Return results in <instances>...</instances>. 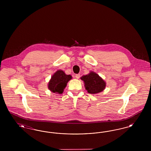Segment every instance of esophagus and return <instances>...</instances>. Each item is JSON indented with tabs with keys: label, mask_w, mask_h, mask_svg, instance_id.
<instances>
[{
	"label": "esophagus",
	"mask_w": 151,
	"mask_h": 151,
	"mask_svg": "<svg viewBox=\"0 0 151 151\" xmlns=\"http://www.w3.org/2000/svg\"><path fill=\"white\" fill-rule=\"evenodd\" d=\"M80 77V74H76V75H75V78H76V79H79Z\"/></svg>",
	"instance_id": "34e87169"
}]
</instances>
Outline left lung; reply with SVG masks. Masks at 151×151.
<instances>
[{"label":"left lung","mask_w":151,"mask_h":151,"mask_svg":"<svg viewBox=\"0 0 151 151\" xmlns=\"http://www.w3.org/2000/svg\"><path fill=\"white\" fill-rule=\"evenodd\" d=\"M85 84L86 89L89 93L96 94L102 92L105 88L106 83L99 75L91 72L81 78Z\"/></svg>","instance_id":"obj_1"}]
</instances>
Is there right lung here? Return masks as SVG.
I'll return each instance as SVG.
<instances>
[{
	"label": "right lung",
	"instance_id": "obj_1",
	"mask_svg": "<svg viewBox=\"0 0 151 151\" xmlns=\"http://www.w3.org/2000/svg\"><path fill=\"white\" fill-rule=\"evenodd\" d=\"M72 79L70 75H65L62 70H58L51 77L48 84V88L51 92L62 94L69 80Z\"/></svg>",
	"mask_w": 151,
	"mask_h": 151
}]
</instances>
